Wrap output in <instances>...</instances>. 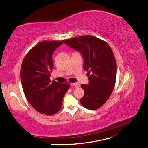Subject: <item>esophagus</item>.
Segmentation results:
<instances>
[{"label": "esophagus", "instance_id": "esophagus-1", "mask_svg": "<svg viewBox=\"0 0 148 148\" xmlns=\"http://www.w3.org/2000/svg\"><path fill=\"white\" fill-rule=\"evenodd\" d=\"M71 85L75 86V88H79V87H80V84H79V83H78V82L72 83V84H71Z\"/></svg>", "mask_w": 148, "mask_h": 148}]
</instances>
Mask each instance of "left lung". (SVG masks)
<instances>
[{
	"instance_id": "obj_1",
	"label": "left lung",
	"mask_w": 148,
	"mask_h": 148,
	"mask_svg": "<svg viewBox=\"0 0 148 148\" xmlns=\"http://www.w3.org/2000/svg\"><path fill=\"white\" fill-rule=\"evenodd\" d=\"M64 43L81 53L84 69L90 74L88 84L81 85L84 90L81 104L90 110L99 108L115 86L117 66L112 49L105 41L91 36L74 37Z\"/></svg>"
}]
</instances>
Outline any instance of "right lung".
I'll return each mask as SVG.
<instances>
[{
	"label": "right lung",
	"instance_id": "add662e5",
	"mask_svg": "<svg viewBox=\"0 0 148 148\" xmlns=\"http://www.w3.org/2000/svg\"><path fill=\"white\" fill-rule=\"evenodd\" d=\"M62 41H42L25 56L21 69V81L26 99L37 111L52 115L61 108L69 83L51 81L54 68L52 54Z\"/></svg>",
	"mask_w": 148,
	"mask_h": 148
}]
</instances>
